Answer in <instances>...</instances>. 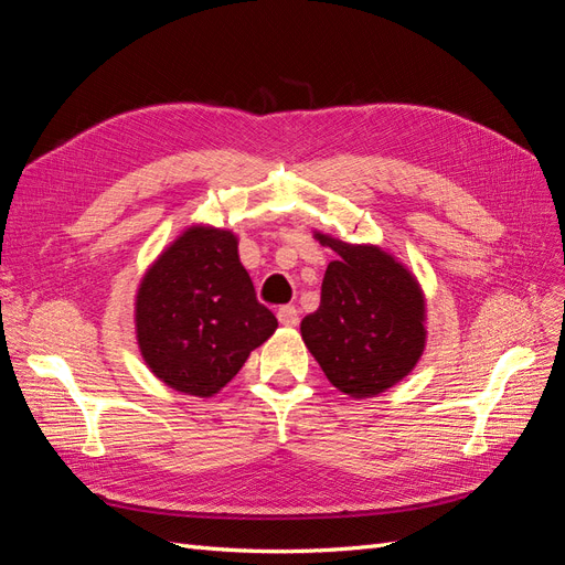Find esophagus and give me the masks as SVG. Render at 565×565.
<instances>
[{
	"instance_id": "esophagus-1",
	"label": "esophagus",
	"mask_w": 565,
	"mask_h": 565,
	"mask_svg": "<svg viewBox=\"0 0 565 565\" xmlns=\"http://www.w3.org/2000/svg\"><path fill=\"white\" fill-rule=\"evenodd\" d=\"M278 320H280V324H287V328H295V324H299V311L295 309V306H280Z\"/></svg>"
}]
</instances>
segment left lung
Returning a JSON list of instances; mask_svg holds the SVG:
<instances>
[{
  "mask_svg": "<svg viewBox=\"0 0 565 565\" xmlns=\"http://www.w3.org/2000/svg\"><path fill=\"white\" fill-rule=\"evenodd\" d=\"M339 259L324 270L318 311L301 339L324 377L351 398L380 396L407 377L426 347V303L413 273L377 245L313 233Z\"/></svg>",
  "mask_w": 565,
  "mask_h": 565,
  "instance_id": "left-lung-1",
  "label": "left lung"
}]
</instances>
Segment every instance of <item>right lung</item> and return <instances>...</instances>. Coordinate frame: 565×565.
<instances>
[{
    "label": "right lung",
    "mask_w": 565,
    "mask_h": 565,
    "mask_svg": "<svg viewBox=\"0 0 565 565\" xmlns=\"http://www.w3.org/2000/svg\"><path fill=\"white\" fill-rule=\"evenodd\" d=\"M276 328V316L256 301L237 237L224 228H185L136 292L143 361L160 382L188 396L218 393Z\"/></svg>",
    "instance_id": "right-lung-1"
}]
</instances>
